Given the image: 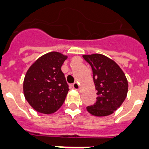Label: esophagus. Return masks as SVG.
<instances>
[{
  "mask_svg": "<svg viewBox=\"0 0 149 149\" xmlns=\"http://www.w3.org/2000/svg\"><path fill=\"white\" fill-rule=\"evenodd\" d=\"M72 87L76 90H79V83L77 82H75L73 84H72Z\"/></svg>",
  "mask_w": 149,
  "mask_h": 149,
  "instance_id": "esophagus-1",
  "label": "esophagus"
}]
</instances>
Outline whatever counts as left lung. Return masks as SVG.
Wrapping results in <instances>:
<instances>
[{
  "label": "left lung",
  "instance_id": "left-lung-1",
  "mask_svg": "<svg viewBox=\"0 0 149 149\" xmlns=\"http://www.w3.org/2000/svg\"><path fill=\"white\" fill-rule=\"evenodd\" d=\"M91 66L97 90V101L87 110L95 116L111 115L124 102L128 82L124 72L113 60L101 54L83 55Z\"/></svg>",
  "mask_w": 149,
  "mask_h": 149
}]
</instances>
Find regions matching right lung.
Listing matches in <instances>:
<instances>
[{"mask_svg": "<svg viewBox=\"0 0 149 149\" xmlns=\"http://www.w3.org/2000/svg\"><path fill=\"white\" fill-rule=\"evenodd\" d=\"M66 58L59 52H49L40 57L27 70L23 93L37 112L54 113L64 103L70 89L61 67Z\"/></svg>", "mask_w": 149, "mask_h": 149, "instance_id": "1", "label": "right lung"}]
</instances>
